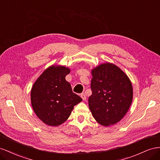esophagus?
I'll return each mask as SVG.
<instances>
[{
  "label": "esophagus",
  "instance_id": "1",
  "mask_svg": "<svg viewBox=\"0 0 160 160\" xmlns=\"http://www.w3.org/2000/svg\"><path fill=\"white\" fill-rule=\"evenodd\" d=\"M80 97H81V98H82V100H86V95H85L84 93L81 94H80Z\"/></svg>",
  "mask_w": 160,
  "mask_h": 160
}]
</instances>
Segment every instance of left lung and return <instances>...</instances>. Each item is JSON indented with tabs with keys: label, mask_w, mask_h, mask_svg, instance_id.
I'll use <instances>...</instances> for the list:
<instances>
[{
	"label": "left lung",
	"mask_w": 160,
	"mask_h": 160,
	"mask_svg": "<svg viewBox=\"0 0 160 160\" xmlns=\"http://www.w3.org/2000/svg\"><path fill=\"white\" fill-rule=\"evenodd\" d=\"M92 95L88 106L100 125H115L124 117L133 100V87L125 73L111 63H104L92 70Z\"/></svg>",
	"instance_id": "obj_1"
}]
</instances>
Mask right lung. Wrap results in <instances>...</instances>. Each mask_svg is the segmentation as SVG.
I'll return each mask as SVG.
<instances>
[{
    "instance_id": "1",
    "label": "right lung",
    "mask_w": 160,
    "mask_h": 160,
    "mask_svg": "<svg viewBox=\"0 0 160 160\" xmlns=\"http://www.w3.org/2000/svg\"><path fill=\"white\" fill-rule=\"evenodd\" d=\"M70 68L63 66L48 68L35 82L31 101L35 113L45 124L56 127L64 122L82 99L72 92L66 76Z\"/></svg>"
}]
</instances>
